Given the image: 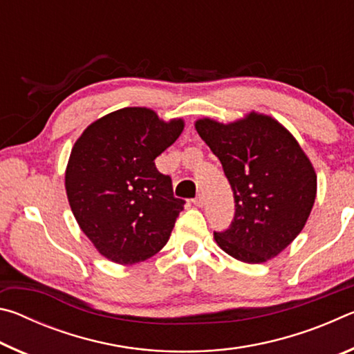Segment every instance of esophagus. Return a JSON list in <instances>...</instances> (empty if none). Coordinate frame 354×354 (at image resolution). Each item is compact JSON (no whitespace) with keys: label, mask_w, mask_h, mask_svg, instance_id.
<instances>
[{"label":"esophagus","mask_w":354,"mask_h":354,"mask_svg":"<svg viewBox=\"0 0 354 354\" xmlns=\"http://www.w3.org/2000/svg\"><path fill=\"white\" fill-rule=\"evenodd\" d=\"M192 203H194V205H195V206H198V207H201L203 205H205V196H203V195L200 194L198 196H196V198H194V200H192Z\"/></svg>","instance_id":"34e87169"}]
</instances>
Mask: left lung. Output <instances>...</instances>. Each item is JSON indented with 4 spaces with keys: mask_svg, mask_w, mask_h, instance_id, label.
<instances>
[{
    "mask_svg": "<svg viewBox=\"0 0 354 354\" xmlns=\"http://www.w3.org/2000/svg\"><path fill=\"white\" fill-rule=\"evenodd\" d=\"M195 128L223 167L236 212L218 247L236 259L261 263L279 254L306 225L317 194L313 164L272 117L251 112L223 124L203 118Z\"/></svg>",
    "mask_w": 354,
    "mask_h": 354,
    "instance_id": "1",
    "label": "left lung"
}]
</instances>
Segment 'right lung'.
Listing matches in <instances>:
<instances>
[{
    "instance_id": "add662e5",
    "label": "right lung",
    "mask_w": 354,
    "mask_h": 354,
    "mask_svg": "<svg viewBox=\"0 0 354 354\" xmlns=\"http://www.w3.org/2000/svg\"><path fill=\"white\" fill-rule=\"evenodd\" d=\"M147 107H124L93 122L71 149L65 171L70 207L101 254L122 266L164 247L184 200L154 159L183 133Z\"/></svg>"
}]
</instances>
